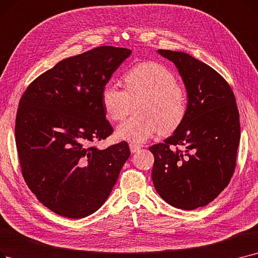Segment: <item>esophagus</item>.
<instances>
[{
	"mask_svg": "<svg viewBox=\"0 0 258 258\" xmlns=\"http://www.w3.org/2000/svg\"><path fill=\"white\" fill-rule=\"evenodd\" d=\"M130 150H131L132 153H136V152H138L140 150V147H139V145H137V144L131 143L130 144Z\"/></svg>",
	"mask_w": 258,
	"mask_h": 258,
	"instance_id": "obj_1",
	"label": "esophagus"
}]
</instances>
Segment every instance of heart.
<instances>
[{
    "label": "heart",
    "instance_id": "obj_1",
    "mask_svg": "<svg viewBox=\"0 0 258 258\" xmlns=\"http://www.w3.org/2000/svg\"><path fill=\"white\" fill-rule=\"evenodd\" d=\"M106 117L122 121L135 105L136 114L117 128L120 140L142 143L160 134L169 136L183 123L187 114V98L175 74L165 65L141 62L124 75V89L106 83L101 91Z\"/></svg>",
    "mask_w": 258,
    "mask_h": 258
}]
</instances>
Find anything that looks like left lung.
<instances>
[{
	"label": "left lung",
	"mask_w": 258,
	"mask_h": 258,
	"mask_svg": "<svg viewBox=\"0 0 258 258\" xmlns=\"http://www.w3.org/2000/svg\"><path fill=\"white\" fill-rule=\"evenodd\" d=\"M158 53L182 78L187 114L172 136L150 148L153 183L169 205L194 210L214 200L233 176L240 138L238 108L232 88L211 66L182 51Z\"/></svg>",
	"instance_id": "obj_1"
}]
</instances>
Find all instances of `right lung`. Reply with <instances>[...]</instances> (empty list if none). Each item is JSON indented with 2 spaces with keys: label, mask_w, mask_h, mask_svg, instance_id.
Returning a JSON list of instances; mask_svg holds the SVG:
<instances>
[{
  "label": "right lung",
  "mask_w": 258,
  "mask_h": 258,
  "mask_svg": "<svg viewBox=\"0 0 258 258\" xmlns=\"http://www.w3.org/2000/svg\"><path fill=\"white\" fill-rule=\"evenodd\" d=\"M131 53L100 46L64 59L33 80L20 100L15 132L22 175L55 214L74 219L93 214L128 159L125 141L105 150L91 142L114 131L101 91Z\"/></svg>",
  "instance_id": "obj_1"
}]
</instances>
